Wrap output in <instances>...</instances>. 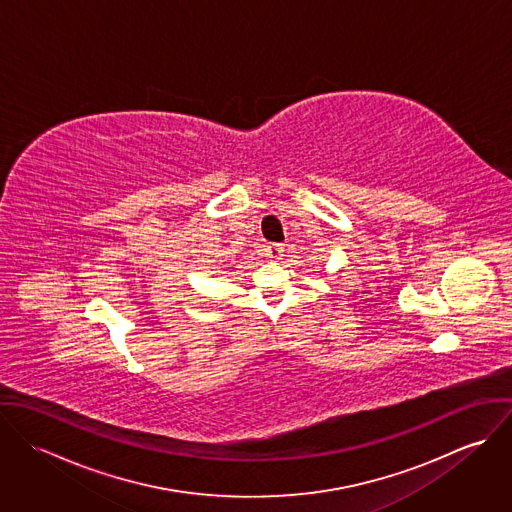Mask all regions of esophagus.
Segmentation results:
<instances>
[{
  "instance_id": "esophagus-1",
  "label": "esophagus",
  "mask_w": 512,
  "mask_h": 512,
  "mask_svg": "<svg viewBox=\"0 0 512 512\" xmlns=\"http://www.w3.org/2000/svg\"><path fill=\"white\" fill-rule=\"evenodd\" d=\"M264 256L272 262H278L282 256H284V246L282 244H268L264 248Z\"/></svg>"
}]
</instances>
